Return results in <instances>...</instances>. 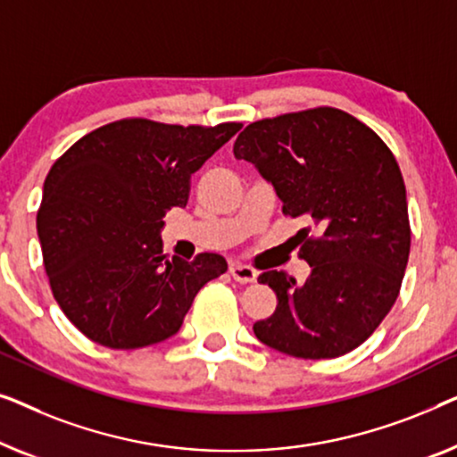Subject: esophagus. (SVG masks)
Instances as JSON below:
<instances>
[{
	"label": "esophagus",
	"mask_w": 457,
	"mask_h": 457,
	"mask_svg": "<svg viewBox=\"0 0 457 457\" xmlns=\"http://www.w3.org/2000/svg\"><path fill=\"white\" fill-rule=\"evenodd\" d=\"M229 273H231V278H234L236 281H240V284H253V281L256 279L254 269L248 265H242V262H231Z\"/></svg>",
	"instance_id": "obj_1"
}]
</instances>
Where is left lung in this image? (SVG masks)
I'll use <instances>...</instances> for the list:
<instances>
[{
  "instance_id": "left-lung-1",
  "label": "left lung",
  "mask_w": 457,
  "mask_h": 457,
  "mask_svg": "<svg viewBox=\"0 0 457 457\" xmlns=\"http://www.w3.org/2000/svg\"><path fill=\"white\" fill-rule=\"evenodd\" d=\"M236 159L275 186L298 231L311 278L294 287L281 271L259 275L278 295L254 336L287 356L337 358L387 317L410 256L406 186L394 153L354 115L312 107L253 121L237 134Z\"/></svg>"
}]
</instances>
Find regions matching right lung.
Returning a JSON list of instances; mask_svg holds the SVG:
<instances>
[{
    "mask_svg": "<svg viewBox=\"0 0 457 457\" xmlns=\"http://www.w3.org/2000/svg\"><path fill=\"white\" fill-rule=\"evenodd\" d=\"M240 128L126 118L51 165L37 211L43 265L55 302L88 339L113 350L163 342L198 290L228 271L215 253L167 259L159 231L165 211L188 203L192 173Z\"/></svg>",
    "mask_w": 457,
    "mask_h": 457,
    "instance_id": "1",
    "label": "right lung"
}]
</instances>
